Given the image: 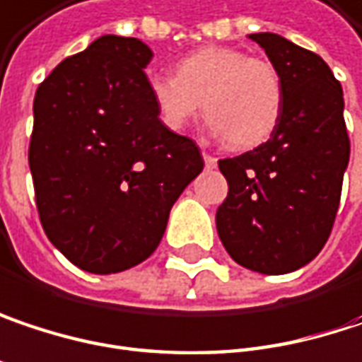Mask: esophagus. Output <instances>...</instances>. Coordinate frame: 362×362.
Masks as SVG:
<instances>
[{"label": "esophagus", "instance_id": "obj_1", "mask_svg": "<svg viewBox=\"0 0 362 362\" xmlns=\"http://www.w3.org/2000/svg\"><path fill=\"white\" fill-rule=\"evenodd\" d=\"M203 161H205V168H207V170L217 168V159H215L214 155H209L207 151H203Z\"/></svg>", "mask_w": 362, "mask_h": 362}]
</instances>
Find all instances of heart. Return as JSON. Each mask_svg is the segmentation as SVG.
I'll list each match as a JSON object with an SVG mask.
<instances>
[{"label": "heart", "mask_w": 362, "mask_h": 362, "mask_svg": "<svg viewBox=\"0 0 362 362\" xmlns=\"http://www.w3.org/2000/svg\"><path fill=\"white\" fill-rule=\"evenodd\" d=\"M147 90L168 130H184L203 101L211 132L236 148L265 143L284 107L281 76L267 59L219 45L186 53L174 64V76H151Z\"/></svg>", "instance_id": "heart-1"}]
</instances>
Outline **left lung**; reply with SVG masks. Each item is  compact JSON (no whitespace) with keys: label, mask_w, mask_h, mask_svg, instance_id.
Masks as SVG:
<instances>
[{"label":"left lung","mask_w":362,"mask_h":362,"mask_svg":"<svg viewBox=\"0 0 362 362\" xmlns=\"http://www.w3.org/2000/svg\"><path fill=\"white\" fill-rule=\"evenodd\" d=\"M248 39L279 72L284 107L267 143L219 161L230 190L215 226L238 265L279 276L311 263L332 232L350 157L344 95L317 53L276 33Z\"/></svg>","instance_id":"1"}]
</instances>
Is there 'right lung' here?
Returning <instances> with one entry per match:
<instances>
[{
	"label": "right lung",
	"mask_w": 362,
	"mask_h": 362,
	"mask_svg": "<svg viewBox=\"0 0 362 362\" xmlns=\"http://www.w3.org/2000/svg\"><path fill=\"white\" fill-rule=\"evenodd\" d=\"M141 39L103 35L39 84L28 165L43 230L88 274H117L159 247L199 147L168 130L148 97Z\"/></svg>",
	"instance_id": "add662e5"
}]
</instances>
